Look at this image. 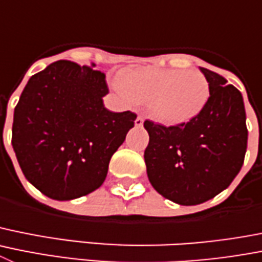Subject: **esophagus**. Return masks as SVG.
<instances>
[{"label": "esophagus", "instance_id": "obj_1", "mask_svg": "<svg viewBox=\"0 0 262 262\" xmlns=\"http://www.w3.org/2000/svg\"><path fill=\"white\" fill-rule=\"evenodd\" d=\"M143 123H144V119L141 118V117H138V118L135 119V126L141 127V126H143Z\"/></svg>", "mask_w": 262, "mask_h": 262}]
</instances>
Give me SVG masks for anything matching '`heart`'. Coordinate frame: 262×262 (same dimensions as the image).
<instances>
[{"label":"heart","instance_id":"1","mask_svg":"<svg viewBox=\"0 0 262 262\" xmlns=\"http://www.w3.org/2000/svg\"><path fill=\"white\" fill-rule=\"evenodd\" d=\"M114 85L131 101L150 102L155 118L167 126L187 123L198 117L210 95L208 79L198 70L129 69Z\"/></svg>","mask_w":262,"mask_h":262}]
</instances>
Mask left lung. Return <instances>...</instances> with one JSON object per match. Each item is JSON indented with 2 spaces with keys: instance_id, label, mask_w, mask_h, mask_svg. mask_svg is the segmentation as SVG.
<instances>
[{
  "instance_id": "1",
  "label": "left lung",
  "mask_w": 262,
  "mask_h": 262,
  "mask_svg": "<svg viewBox=\"0 0 262 262\" xmlns=\"http://www.w3.org/2000/svg\"><path fill=\"white\" fill-rule=\"evenodd\" d=\"M210 87L198 117L178 126L144 122V152L153 188L179 205L205 203L226 189L243 166L248 131L243 96L220 74L200 67Z\"/></svg>"
}]
</instances>
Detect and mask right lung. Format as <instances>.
I'll return each instance as SVG.
<instances>
[{
	"instance_id": "add662e5",
	"label": "right lung",
	"mask_w": 262,
	"mask_h": 262,
	"mask_svg": "<svg viewBox=\"0 0 262 262\" xmlns=\"http://www.w3.org/2000/svg\"><path fill=\"white\" fill-rule=\"evenodd\" d=\"M96 64L57 61L31 76L14 110L13 144L21 171L45 196L64 201L104 183L112 156L136 114L104 106L109 93Z\"/></svg>"
}]
</instances>
